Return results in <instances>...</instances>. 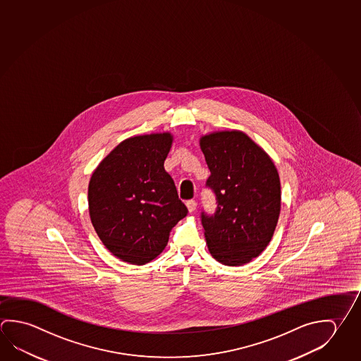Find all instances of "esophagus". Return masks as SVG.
Segmentation results:
<instances>
[{
    "label": "esophagus",
    "mask_w": 361,
    "mask_h": 361,
    "mask_svg": "<svg viewBox=\"0 0 361 361\" xmlns=\"http://www.w3.org/2000/svg\"><path fill=\"white\" fill-rule=\"evenodd\" d=\"M186 207H188V209H189L190 213H192V212H195V209H196L195 200H188V202H186Z\"/></svg>",
    "instance_id": "1"
}]
</instances>
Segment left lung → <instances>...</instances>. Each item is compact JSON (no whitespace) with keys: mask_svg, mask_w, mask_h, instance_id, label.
Returning <instances> with one entry per match:
<instances>
[{"mask_svg":"<svg viewBox=\"0 0 361 361\" xmlns=\"http://www.w3.org/2000/svg\"><path fill=\"white\" fill-rule=\"evenodd\" d=\"M200 147L210 170L207 188L216 199L214 214L202 213L209 252L223 265H245L265 250L278 224V170L240 130L204 135Z\"/></svg>","mask_w":361,"mask_h":361,"instance_id":"left-lung-1","label":"left lung"}]
</instances>
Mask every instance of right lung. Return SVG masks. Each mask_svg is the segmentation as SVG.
Segmentation results:
<instances>
[{
	"mask_svg": "<svg viewBox=\"0 0 361 361\" xmlns=\"http://www.w3.org/2000/svg\"><path fill=\"white\" fill-rule=\"evenodd\" d=\"M171 145L170 133L128 138L91 176L90 218L102 243L121 261L145 265L156 259L188 214L164 167Z\"/></svg>",
	"mask_w": 361,
	"mask_h": 361,
	"instance_id": "add662e5",
	"label": "right lung"
}]
</instances>
